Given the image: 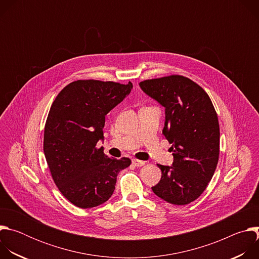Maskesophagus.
Returning a JSON list of instances; mask_svg holds the SVG:
<instances>
[{"label":"esophagus","instance_id":"esophagus-1","mask_svg":"<svg viewBox=\"0 0 259 259\" xmlns=\"http://www.w3.org/2000/svg\"><path fill=\"white\" fill-rule=\"evenodd\" d=\"M132 164L136 167H141L144 165V162L141 160H137V159H132Z\"/></svg>","mask_w":259,"mask_h":259}]
</instances>
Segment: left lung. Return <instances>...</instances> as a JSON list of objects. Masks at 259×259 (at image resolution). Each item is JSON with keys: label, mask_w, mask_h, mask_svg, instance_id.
I'll list each match as a JSON object with an SVG mask.
<instances>
[{"label": "left lung", "mask_w": 259, "mask_h": 259, "mask_svg": "<svg viewBox=\"0 0 259 259\" xmlns=\"http://www.w3.org/2000/svg\"><path fill=\"white\" fill-rule=\"evenodd\" d=\"M165 107L163 134L172 144L173 165L158 164L161 180L153 192L173 205H187L208 187L219 159V123L206 91L191 79L171 75L139 83Z\"/></svg>", "instance_id": "8db88e82"}]
</instances>
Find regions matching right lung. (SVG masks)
<instances>
[{"label":"right lung","mask_w":259,"mask_h":259,"mask_svg":"<svg viewBox=\"0 0 259 259\" xmlns=\"http://www.w3.org/2000/svg\"><path fill=\"white\" fill-rule=\"evenodd\" d=\"M132 83L78 80L53 101L45 124L44 154L56 187L71 204L92 208L112 197L118 173L129 158H108L97 147L105 115L119 104Z\"/></svg>","instance_id":"obj_1"}]
</instances>
